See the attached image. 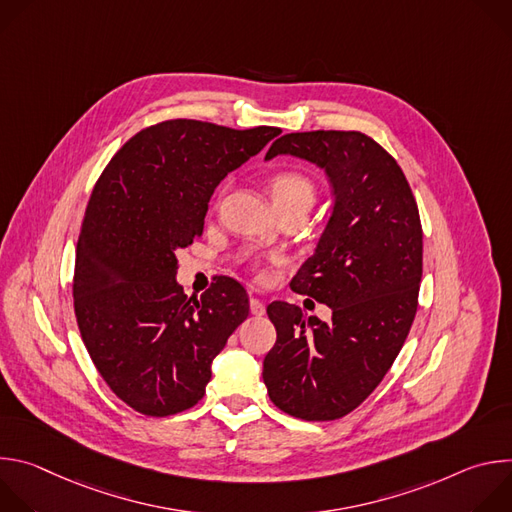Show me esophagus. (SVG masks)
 <instances>
[{
  "instance_id": "obj_1",
  "label": "esophagus",
  "mask_w": 512,
  "mask_h": 512,
  "mask_svg": "<svg viewBox=\"0 0 512 512\" xmlns=\"http://www.w3.org/2000/svg\"><path fill=\"white\" fill-rule=\"evenodd\" d=\"M249 308H251V314H253V316H263V314H265V304H263L261 300H257V298H251Z\"/></svg>"
}]
</instances>
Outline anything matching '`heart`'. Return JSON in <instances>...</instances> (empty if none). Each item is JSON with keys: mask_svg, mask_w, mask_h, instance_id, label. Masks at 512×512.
Wrapping results in <instances>:
<instances>
[{"mask_svg": "<svg viewBox=\"0 0 512 512\" xmlns=\"http://www.w3.org/2000/svg\"><path fill=\"white\" fill-rule=\"evenodd\" d=\"M271 200L275 208L312 206L316 198L314 182L302 172H279L271 182Z\"/></svg>", "mask_w": 512, "mask_h": 512, "instance_id": "b5f03b06", "label": "heart"}]
</instances>
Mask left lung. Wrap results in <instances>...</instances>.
<instances>
[{
  "mask_svg": "<svg viewBox=\"0 0 512 512\" xmlns=\"http://www.w3.org/2000/svg\"><path fill=\"white\" fill-rule=\"evenodd\" d=\"M300 158L324 170L332 214L291 289L332 310L330 322L273 302L275 346L263 360L271 401L306 421L344 417L397 358L417 312L423 235L399 164L360 131L287 133L265 160Z\"/></svg>",
  "mask_w": 512,
  "mask_h": 512,
  "instance_id": "left-lung-1",
  "label": "left lung"
}]
</instances>
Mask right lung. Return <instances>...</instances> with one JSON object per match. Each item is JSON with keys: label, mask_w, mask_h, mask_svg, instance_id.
I'll return each instance as SVG.
<instances>
[{"label": "right lung", "mask_w": 512, "mask_h": 512, "mask_svg": "<svg viewBox=\"0 0 512 512\" xmlns=\"http://www.w3.org/2000/svg\"><path fill=\"white\" fill-rule=\"evenodd\" d=\"M279 133L164 121L133 135L101 174L72 296L97 371L131 409L166 417L196 405L212 360L247 320V291L231 277L188 300L176 251L202 233L214 188Z\"/></svg>", "instance_id": "obj_1"}]
</instances>
